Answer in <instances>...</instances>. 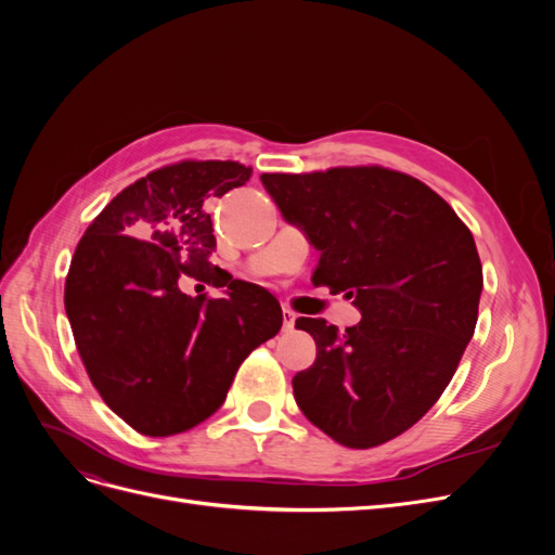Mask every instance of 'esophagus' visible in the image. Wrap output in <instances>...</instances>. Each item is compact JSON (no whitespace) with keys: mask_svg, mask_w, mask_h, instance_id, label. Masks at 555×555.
Returning <instances> with one entry per match:
<instances>
[{"mask_svg":"<svg viewBox=\"0 0 555 555\" xmlns=\"http://www.w3.org/2000/svg\"><path fill=\"white\" fill-rule=\"evenodd\" d=\"M296 324V312L289 308H282V331H292Z\"/></svg>","mask_w":555,"mask_h":555,"instance_id":"1","label":"esophagus"}]
</instances>
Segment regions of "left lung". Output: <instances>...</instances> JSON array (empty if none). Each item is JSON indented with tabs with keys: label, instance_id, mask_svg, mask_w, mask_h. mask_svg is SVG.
Masks as SVG:
<instances>
[{
	"label": "left lung",
	"instance_id": "obj_1",
	"mask_svg": "<svg viewBox=\"0 0 555 555\" xmlns=\"http://www.w3.org/2000/svg\"><path fill=\"white\" fill-rule=\"evenodd\" d=\"M261 182L319 251L312 282L361 312L345 331L296 319L317 345L292 379L300 412L351 449L393 440L435 405L473 340L483 287L473 233L424 182L379 166Z\"/></svg>",
	"mask_w": 555,
	"mask_h": 555
}]
</instances>
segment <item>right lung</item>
<instances>
[{
    "mask_svg": "<svg viewBox=\"0 0 555 555\" xmlns=\"http://www.w3.org/2000/svg\"><path fill=\"white\" fill-rule=\"evenodd\" d=\"M249 176L238 162L164 166L117 194L76 247L64 308L78 354L106 405L150 438L220 410L238 365L282 326L273 294L210 263L208 198ZM188 279L227 286L225 298L184 295Z\"/></svg>",
    "mask_w": 555,
    "mask_h": 555,
    "instance_id": "right-lung-1",
    "label": "right lung"
}]
</instances>
